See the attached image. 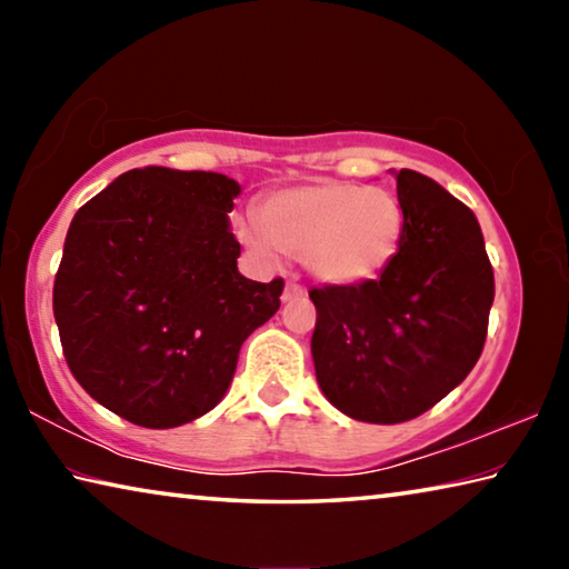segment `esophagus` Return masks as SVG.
<instances>
[{"label": "esophagus", "mask_w": 569, "mask_h": 569, "mask_svg": "<svg viewBox=\"0 0 569 569\" xmlns=\"http://www.w3.org/2000/svg\"><path fill=\"white\" fill-rule=\"evenodd\" d=\"M306 296V288L301 286V283H296V281H288L286 283V288H283V303H288V301H298V298H303Z\"/></svg>", "instance_id": "34e87169"}]
</instances>
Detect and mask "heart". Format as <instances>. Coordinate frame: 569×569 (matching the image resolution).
<instances>
[{
  "label": "heart",
  "instance_id": "obj_1",
  "mask_svg": "<svg viewBox=\"0 0 569 569\" xmlns=\"http://www.w3.org/2000/svg\"><path fill=\"white\" fill-rule=\"evenodd\" d=\"M263 223L243 218L238 233L256 250L303 258L329 283L377 278L399 250L403 213L387 188L313 182L281 190L263 203Z\"/></svg>",
  "mask_w": 569,
  "mask_h": 569
}]
</instances>
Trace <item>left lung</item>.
<instances>
[{
    "instance_id": "obj_1",
    "label": "left lung",
    "mask_w": 569,
    "mask_h": 569,
    "mask_svg": "<svg viewBox=\"0 0 569 569\" xmlns=\"http://www.w3.org/2000/svg\"><path fill=\"white\" fill-rule=\"evenodd\" d=\"M399 250L377 281L308 291L316 379L336 409L369 423L421 417L485 349L495 271L481 228L451 192L397 172Z\"/></svg>"
}]
</instances>
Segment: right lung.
<instances>
[{"label":"right lung","mask_w":569,"mask_h":569,"mask_svg":"<svg viewBox=\"0 0 569 569\" xmlns=\"http://www.w3.org/2000/svg\"><path fill=\"white\" fill-rule=\"evenodd\" d=\"M220 172L134 168L77 210L52 308L72 377L138 427L203 417L233 381L238 351L281 306L283 278L238 273Z\"/></svg>","instance_id":"add662e5"}]
</instances>
